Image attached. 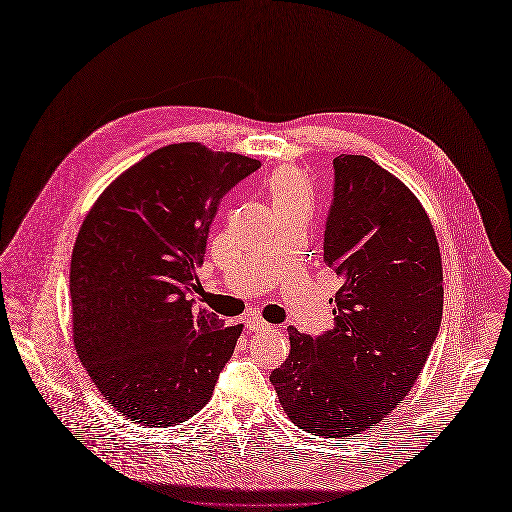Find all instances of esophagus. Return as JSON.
<instances>
[{
  "mask_svg": "<svg viewBox=\"0 0 512 512\" xmlns=\"http://www.w3.org/2000/svg\"><path fill=\"white\" fill-rule=\"evenodd\" d=\"M244 322H246V328L252 330V332H264V330H270V328H272L268 322H264V320L258 318V316H248Z\"/></svg>",
  "mask_w": 512,
  "mask_h": 512,
  "instance_id": "34e87169",
  "label": "esophagus"
}]
</instances>
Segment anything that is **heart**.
<instances>
[{"label": "heart", "mask_w": 512, "mask_h": 512, "mask_svg": "<svg viewBox=\"0 0 512 512\" xmlns=\"http://www.w3.org/2000/svg\"><path fill=\"white\" fill-rule=\"evenodd\" d=\"M266 192L274 210L310 200V188L302 172L294 166H282L270 174L266 180Z\"/></svg>", "instance_id": "heart-1"}]
</instances>
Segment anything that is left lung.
Instances as JSON below:
<instances>
[{
	"mask_svg": "<svg viewBox=\"0 0 512 512\" xmlns=\"http://www.w3.org/2000/svg\"><path fill=\"white\" fill-rule=\"evenodd\" d=\"M324 262L342 278L334 328H288L270 374L290 420L324 438L360 434L414 386L442 320V262L418 198L366 156L334 158Z\"/></svg>",
	"mask_w": 512,
	"mask_h": 512,
	"instance_id": "1",
	"label": "left lung"
}]
</instances>
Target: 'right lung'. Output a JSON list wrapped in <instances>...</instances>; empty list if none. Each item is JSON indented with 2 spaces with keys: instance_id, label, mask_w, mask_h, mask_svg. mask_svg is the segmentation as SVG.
<instances>
[{
  "instance_id": "right-lung-1",
  "label": "right lung",
  "mask_w": 512,
  "mask_h": 512,
  "mask_svg": "<svg viewBox=\"0 0 512 512\" xmlns=\"http://www.w3.org/2000/svg\"><path fill=\"white\" fill-rule=\"evenodd\" d=\"M258 160L198 142L164 146L118 176L88 212L72 254L76 352L106 400L142 426L202 410L242 324L194 308L220 200Z\"/></svg>"
}]
</instances>
